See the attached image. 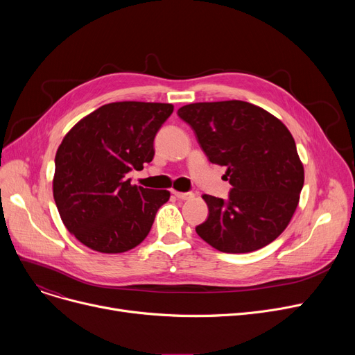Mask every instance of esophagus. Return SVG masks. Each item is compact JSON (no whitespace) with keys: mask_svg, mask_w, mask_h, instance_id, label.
<instances>
[{"mask_svg":"<svg viewBox=\"0 0 355 355\" xmlns=\"http://www.w3.org/2000/svg\"><path fill=\"white\" fill-rule=\"evenodd\" d=\"M174 196L178 200H191L194 197V193H178V191H174Z\"/></svg>","mask_w":355,"mask_h":355,"instance_id":"34e87169","label":"esophagus"}]
</instances>
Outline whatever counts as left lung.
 Segmentation results:
<instances>
[{
  "label": "left lung",
  "instance_id": "1",
  "mask_svg": "<svg viewBox=\"0 0 355 355\" xmlns=\"http://www.w3.org/2000/svg\"><path fill=\"white\" fill-rule=\"evenodd\" d=\"M210 162L227 166V200L204 194L209 218L197 234L225 253L262 249L281 234L296 210L304 166L288 128L243 101L200 102L178 109Z\"/></svg>",
  "mask_w": 355,
  "mask_h": 355
}]
</instances>
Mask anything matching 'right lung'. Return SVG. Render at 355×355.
Segmentation results:
<instances>
[{
    "instance_id": "1",
    "label": "right lung",
    "mask_w": 355,
    "mask_h": 355,
    "mask_svg": "<svg viewBox=\"0 0 355 355\" xmlns=\"http://www.w3.org/2000/svg\"><path fill=\"white\" fill-rule=\"evenodd\" d=\"M170 103L115 102L74 125L55 154L53 196L66 229L102 253L134 249L148 236L166 190L130 184L155 154L154 139Z\"/></svg>"
}]
</instances>
